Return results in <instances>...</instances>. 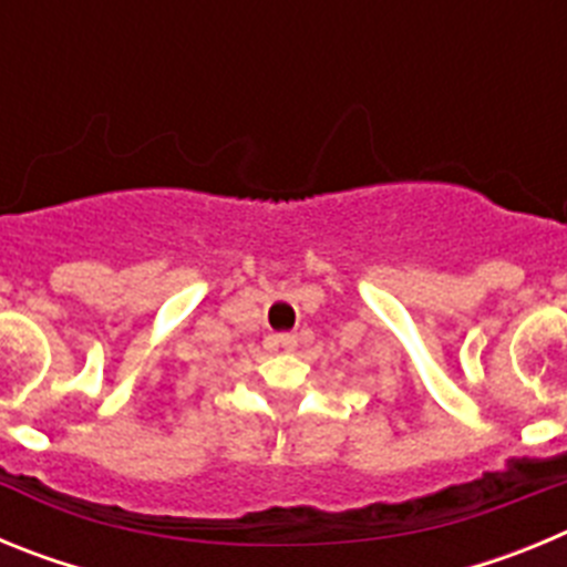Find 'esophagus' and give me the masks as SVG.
Returning <instances> with one entry per match:
<instances>
[{
  "mask_svg": "<svg viewBox=\"0 0 567 567\" xmlns=\"http://www.w3.org/2000/svg\"><path fill=\"white\" fill-rule=\"evenodd\" d=\"M278 340L280 346H284V349H295V343H298V334H289V332H284V334H278Z\"/></svg>",
  "mask_w": 567,
  "mask_h": 567,
  "instance_id": "34e87169",
  "label": "esophagus"
}]
</instances>
